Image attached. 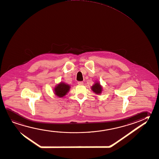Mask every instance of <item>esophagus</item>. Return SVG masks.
<instances>
[{
    "instance_id": "esophagus-1",
    "label": "esophagus",
    "mask_w": 159,
    "mask_h": 159,
    "mask_svg": "<svg viewBox=\"0 0 159 159\" xmlns=\"http://www.w3.org/2000/svg\"><path fill=\"white\" fill-rule=\"evenodd\" d=\"M83 84L84 83L83 81H78V85H83Z\"/></svg>"
}]
</instances>
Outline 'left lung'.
<instances>
[{
    "label": "left lung",
    "instance_id": "1",
    "mask_svg": "<svg viewBox=\"0 0 159 159\" xmlns=\"http://www.w3.org/2000/svg\"><path fill=\"white\" fill-rule=\"evenodd\" d=\"M92 90L96 94H100L102 91V88L100 85V84L96 83L94 85L92 86Z\"/></svg>",
    "mask_w": 159,
    "mask_h": 159
}]
</instances>
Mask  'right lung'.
<instances>
[{"instance_id":"obj_1","label":"right lung","mask_w":159,"mask_h":159,"mask_svg":"<svg viewBox=\"0 0 159 159\" xmlns=\"http://www.w3.org/2000/svg\"><path fill=\"white\" fill-rule=\"evenodd\" d=\"M70 89V86L66 84L61 83L58 84L55 89V93L59 97H62L66 94Z\"/></svg>"}]
</instances>
